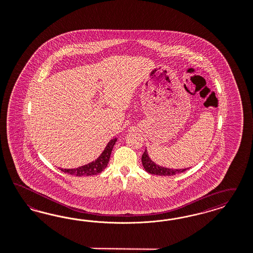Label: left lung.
Segmentation results:
<instances>
[{"mask_svg":"<svg viewBox=\"0 0 253 253\" xmlns=\"http://www.w3.org/2000/svg\"><path fill=\"white\" fill-rule=\"evenodd\" d=\"M142 164L145 170L149 174H159V175H174L175 174L183 173L188 169V168L187 169H170V168L157 166L148 157L147 149L144 151L142 155Z\"/></svg>","mask_w":253,"mask_h":253,"instance_id":"obj_1","label":"left lung"}]
</instances>
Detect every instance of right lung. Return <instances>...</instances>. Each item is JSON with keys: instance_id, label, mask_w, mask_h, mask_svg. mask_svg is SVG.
<instances>
[{"instance_id": "right-lung-1", "label": "right lung", "mask_w": 253, "mask_h": 253, "mask_svg": "<svg viewBox=\"0 0 253 253\" xmlns=\"http://www.w3.org/2000/svg\"><path fill=\"white\" fill-rule=\"evenodd\" d=\"M116 141H117V138L110 140V142L107 144L106 148L103 151V153L101 154V156L94 162L86 165V166L79 167V168H75V169H61V171L66 174H73L76 176L94 175V174H100L102 171L105 170V167L107 166Z\"/></svg>"}]
</instances>
